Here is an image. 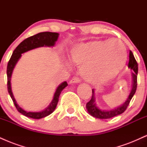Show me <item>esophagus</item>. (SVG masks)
I'll list each match as a JSON object with an SVG mask.
<instances>
[{"label":"esophagus","instance_id":"1","mask_svg":"<svg viewBox=\"0 0 147 147\" xmlns=\"http://www.w3.org/2000/svg\"><path fill=\"white\" fill-rule=\"evenodd\" d=\"M80 82V79L78 77H73L71 80L70 81V84H77Z\"/></svg>","mask_w":147,"mask_h":147}]
</instances>
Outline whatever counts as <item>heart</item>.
I'll list each match as a JSON object with an SVG mask.
<instances>
[{"mask_svg": "<svg viewBox=\"0 0 147 147\" xmlns=\"http://www.w3.org/2000/svg\"><path fill=\"white\" fill-rule=\"evenodd\" d=\"M126 50L119 40H97L82 43L72 49L69 59L80 65L82 77L90 83L100 84L115 77L126 62Z\"/></svg>", "mask_w": 147, "mask_h": 147, "instance_id": "1", "label": "heart"}]
</instances>
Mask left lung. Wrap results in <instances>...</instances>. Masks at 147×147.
Returning <instances> with one entry per match:
<instances>
[{
	"mask_svg": "<svg viewBox=\"0 0 147 147\" xmlns=\"http://www.w3.org/2000/svg\"><path fill=\"white\" fill-rule=\"evenodd\" d=\"M129 68L133 70L132 72V77H133V84H132V88H131V92H130L129 97L126 99L125 102L122 105L118 106L115 109H112V110H107L104 111L100 109L98 106H97L95 104V90L92 89V95L90 100L86 104V109L88 112V113L92 115V117L98 118V119H109V118L113 117L115 116H117L118 115L123 113L126 109H127L131 99L134 95L136 92V89H137V76L138 71V65L136 59H135L132 52L130 51L129 52V61L128 64Z\"/></svg>",
	"mask_w": 147,
	"mask_h": 147,
	"instance_id": "8db88e82",
	"label": "left lung"
}]
</instances>
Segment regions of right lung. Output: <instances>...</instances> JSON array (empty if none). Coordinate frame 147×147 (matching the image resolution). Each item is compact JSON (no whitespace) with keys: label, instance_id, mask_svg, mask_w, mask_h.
Masks as SVG:
<instances>
[{"label":"right lung","instance_id":"add662e5","mask_svg":"<svg viewBox=\"0 0 147 147\" xmlns=\"http://www.w3.org/2000/svg\"><path fill=\"white\" fill-rule=\"evenodd\" d=\"M59 37V34L57 32H40L30 37H28L24 41H23L19 45L16 47V49L13 52L12 55L7 63V90L10 97L12 99L16 109L19 113L23 114V115L28 117L33 118V119H41L49 115L55 111L56 109L57 103L59 102V97L61 92V91L68 86L66 82L61 83L57 87L55 93L54 95L53 99L46 109L41 112H28V111L23 110L22 108L18 106L15 100L14 95H13L12 91L11 88V77L14 70L15 65L19 59L21 58V54L28 52L29 50L33 49L40 48V47H52L55 44V42L57 41Z\"/></svg>","mask_w":147,"mask_h":147}]
</instances>
